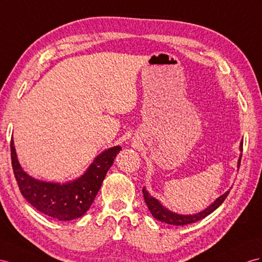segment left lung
<instances>
[{"instance_id":"obj_1","label":"left lung","mask_w":262,"mask_h":262,"mask_svg":"<svg viewBox=\"0 0 262 262\" xmlns=\"http://www.w3.org/2000/svg\"><path fill=\"white\" fill-rule=\"evenodd\" d=\"M239 149L241 152H243V142H241L239 145ZM241 152H240L239 158H238V163H237L238 170H239V166H240V162H241V156H243V154ZM229 191H230V189H228L226 192L223 193V195L219 196L216 200H214L213 203H211L207 208H205L204 210H201L197 213H192V214H184V213H178V212L169 210L168 208H166L157 198L152 197L149 193V191L146 189V187H144L143 188L145 203H146L147 207H148L149 211L151 212L152 217L159 221H162V223L173 225V226H184V225L192 224V223H196V221L207 217L208 214L213 212L221 204L224 203V200L227 198Z\"/></svg>"}]
</instances>
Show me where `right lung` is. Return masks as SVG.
I'll return each instance as SVG.
<instances>
[{"label":"right lung","instance_id":"add662e5","mask_svg":"<svg viewBox=\"0 0 262 262\" xmlns=\"http://www.w3.org/2000/svg\"><path fill=\"white\" fill-rule=\"evenodd\" d=\"M120 150V146L107 148L94 158L79 177L65 183H54L29 175L18 162L14 140H11L13 171L23 197L38 211L62 221L77 219L90 209Z\"/></svg>","mask_w":262,"mask_h":262}]
</instances>
